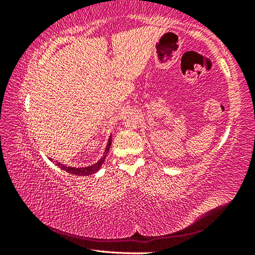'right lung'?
<instances>
[{
	"mask_svg": "<svg viewBox=\"0 0 255 255\" xmlns=\"http://www.w3.org/2000/svg\"><path fill=\"white\" fill-rule=\"evenodd\" d=\"M110 146H111V136L109 138V140H108V144H107V147H106V150L105 153H103V156L99 159V161L93 164V165H90V166H85V167H72V166H66L64 165V164L57 162L56 163V165H57L58 167H60V169L66 171L67 173H71V174H75V175H80V176H85V175H91V174H94L97 173V172L101 169L102 164L103 162H105V159L107 157V154L108 152H109L110 149Z\"/></svg>",
	"mask_w": 255,
	"mask_h": 255,
	"instance_id": "right-lung-1",
	"label": "right lung"
}]
</instances>
